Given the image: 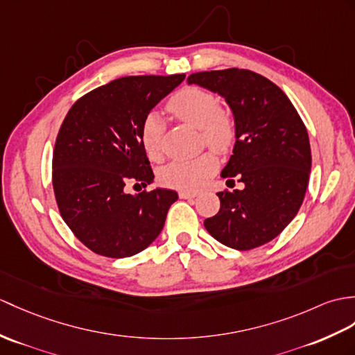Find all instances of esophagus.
Wrapping results in <instances>:
<instances>
[{
    "instance_id": "esophagus-1",
    "label": "esophagus",
    "mask_w": 355,
    "mask_h": 355,
    "mask_svg": "<svg viewBox=\"0 0 355 355\" xmlns=\"http://www.w3.org/2000/svg\"><path fill=\"white\" fill-rule=\"evenodd\" d=\"M198 196V192L193 191H181L180 192V198H184V200H189V198H195Z\"/></svg>"
}]
</instances>
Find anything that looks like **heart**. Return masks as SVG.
Here are the masks:
<instances>
[{
    "mask_svg": "<svg viewBox=\"0 0 355 355\" xmlns=\"http://www.w3.org/2000/svg\"><path fill=\"white\" fill-rule=\"evenodd\" d=\"M168 109L178 119L201 130L204 142L224 153L233 145L236 125L227 112L219 110L216 96L207 90L186 87L171 98ZM163 121L157 113H150L140 127V142L148 157L159 160L162 155ZM216 157L205 151L193 159L172 160L160 168L159 180L164 186L195 191L201 187L216 169Z\"/></svg>",
    "mask_w": 355,
    "mask_h": 355,
    "instance_id": "b5f03b06",
    "label": "heart"
}]
</instances>
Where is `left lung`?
<instances>
[{"mask_svg": "<svg viewBox=\"0 0 355 355\" xmlns=\"http://www.w3.org/2000/svg\"><path fill=\"white\" fill-rule=\"evenodd\" d=\"M196 85L218 94L233 113L236 144L220 177L242 181V191L219 192L220 209L204 227L230 248L248 251L275 239L306 196L311 171L307 128L289 98L248 69L196 72Z\"/></svg>", "mask_w": 355, "mask_h": 355, "instance_id": "left-lung-1", "label": "left lung"}]
</instances>
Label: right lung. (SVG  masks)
<instances>
[{"instance_id":"1","label":"right lung","mask_w":355,"mask_h":355,"mask_svg":"<svg viewBox=\"0 0 355 355\" xmlns=\"http://www.w3.org/2000/svg\"><path fill=\"white\" fill-rule=\"evenodd\" d=\"M184 73L122 77L81 96L57 135L53 187L60 215L89 250L110 259L148 248L178 193L157 187L127 193L128 180L154 181L140 142L144 119Z\"/></svg>"}]
</instances>
